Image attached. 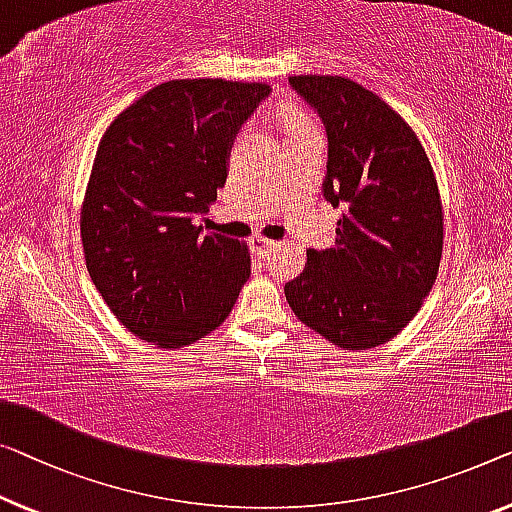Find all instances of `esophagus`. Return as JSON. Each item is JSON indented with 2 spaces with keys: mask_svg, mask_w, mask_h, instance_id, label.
I'll return each instance as SVG.
<instances>
[{
  "mask_svg": "<svg viewBox=\"0 0 512 512\" xmlns=\"http://www.w3.org/2000/svg\"><path fill=\"white\" fill-rule=\"evenodd\" d=\"M250 246H253L259 255H264V253H269L273 246H276V241L264 239V236H253V239H250Z\"/></svg>",
  "mask_w": 512,
  "mask_h": 512,
  "instance_id": "esophagus-1",
  "label": "esophagus"
}]
</instances>
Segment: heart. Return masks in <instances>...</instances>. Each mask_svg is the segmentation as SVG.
Here are the masks:
<instances>
[{
  "instance_id": "obj_1",
  "label": "heart",
  "mask_w": 512,
  "mask_h": 512,
  "mask_svg": "<svg viewBox=\"0 0 512 512\" xmlns=\"http://www.w3.org/2000/svg\"><path fill=\"white\" fill-rule=\"evenodd\" d=\"M303 126H308L303 121V117H299V114H292V117H289V131H292V128H303Z\"/></svg>"
}]
</instances>
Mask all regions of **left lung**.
Masks as SVG:
<instances>
[{
	"label": "left lung",
	"mask_w": 512,
	"mask_h": 512,
	"mask_svg": "<svg viewBox=\"0 0 512 512\" xmlns=\"http://www.w3.org/2000/svg\"><path fill=\"white\" fill-rule=\"evenodd\" d=\"M289 85L329 140L322 193L338 220L335 248L308 250L285 285L289 308L342 349L395 338L437 280L444 216L437 179L407 121L354 80L294 75Z\"/></svg>",
	"instance_id": "8db88e82"
}]
</instances>
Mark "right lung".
I'll use <instances>...</instances> for the list:
<instances>
[{"mask_svg": "<svg viewBox=\"0 0 512 512\" xmlns=\"http://www.w3.org/2000/svg\"><path fill=\"white\" fill-rule=\"evenodd\" d=\"M271 94L262 82L172 80L105 131L80 234L98 294L128 331L179 349L218 329L250 278L243 243L202 234L239 128Z\"/></svg>", "mask_w": 512, "mask_h": 512, "instance_id": "obj_1", "label": "right lung"}]
</instances>
